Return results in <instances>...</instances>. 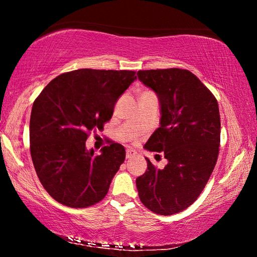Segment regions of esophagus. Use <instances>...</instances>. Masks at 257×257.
<instances>
[{"label": "esophagus", "mask_w": 257, "mask_h": 257, "mask_svg": "<svg viewBox=\"0 0 257 257\" xmlns=\"http://www.w3.org/2000/svg\"><path fill=\"white\" fill-rule=\"evenodd\" d=\"M136 154H137V152L133 149H127V151H125V158L127 159H132Z\"/></svg>", "instance_id": "esophagus-1"}]
</instances>
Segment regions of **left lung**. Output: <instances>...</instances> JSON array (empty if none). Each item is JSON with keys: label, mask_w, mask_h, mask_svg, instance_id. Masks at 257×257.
<instances>
[{"label": "left lung", "mask_w": 257, "mask_h": 257, "mask_svg": "<svg viewBox=\"0 0 257 257\" xmlns=\"http://www.w3.org/2000/svg\"><path fill=\"white\" fill-rule=\"evenodd\" d=\"M138 79L154 90L160 102V127L145 144L163 152L168 164L136 179L139 198L150 211L171 215L191 205L215 167L220 146L217 101L198 78L184 69L139 70Z\"/></svg>", "instance_id": "left-lung-1"}]
</instances>
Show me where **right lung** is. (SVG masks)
<instances>
[{
    "mask_svg": "<svg viewBox=\"0 0 257 257\" xmlns=\"http://www.w3.org/2000/svg\"><path fill=\"white\" fill-rule=\"evenodd\" d=\"M135 75L78 69L54 78L35 99L30 154L38 179L56 202L82 208L105 197L124 161V147L110 142L95 155L86 149V139L112 118L118 98L137 79Z\"/></svg>",
    "mask_w": 257,
    "mask_h": 257,
    "instance_id": "right-lung-1",
    "label": "right lung"
}]
</instances>
